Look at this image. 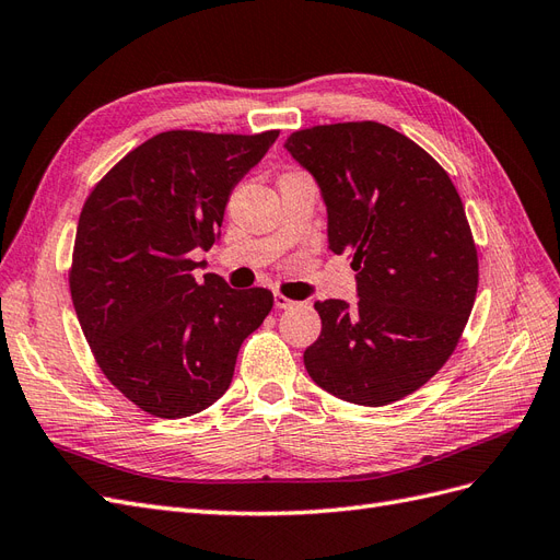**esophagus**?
I'll return each mask as SVG.
<instances>
[{"instance_id":"34e87169","label":"esophagus","mask_w":560,"mask_h":560,"mask_svg":"<svg viewBox=\"0 0 560 560\" xmlns=\"http://www.w3.org/2000/svg\"><path fill=\"white\" fill-rule=\"evenodd\" d=\"M294 306H299V303H296L294 299H290V296H284V294L276 292V308L287 311V308H294Z\"/></svg>"}]
</instances>
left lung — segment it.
I'll use <instances>...</instances> for the list:
<instances>
[{
    "label": "left lung",
    "instance_id": "obj_1",
    "mask_svg": "<svg viewBox=\"0 0 560 560\" xmlns=\"http://www.w3.org/2000/svg\"><path fill=\"white\" fill-rule=\"evenodd\" d=\"M287 151L317 179L329 249L358 270V303L315 301L311 378L338 399L385 406L425 385L465 331L479 257L448 173L376 121L294 130Z\"/></svg>",
    "mask_w": 560,
    "mask_h": 560
}]
</instances>
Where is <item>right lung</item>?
I'll use <instances>...</instances> for the list:
<instances>
[{"label":"right lung","mask_w":560,"mask_h":560,"mask_svg":"<svg viewBox=\"0 0 560 560\" xmlns=\"http://www.w3.org/2000/svg\"><path fill=\"white\" fill-rule=\"evenodd\" d=\"M278 135L159 132L83 202L70 266L79 325L107 381L151 416H194L222 397L273 308L264 287L198 282L189 254L214 245L233 186Z\"/></svg>","instance_id":"1"}]
</instances>
